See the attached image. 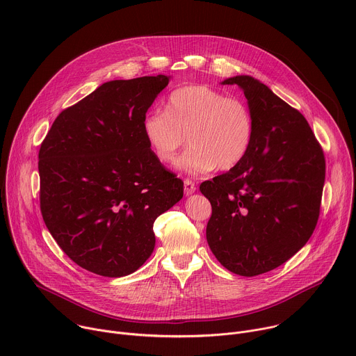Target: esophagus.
Returning <instances> with one entry per match:
<instances>
[{"label":"esophagus","instance_id":"34e87169","mask_svg":"<svg viewBox=\"0 0 356 356\" xmlns=\"http://www.w3.org/2000/svg\"><path fill=\"white\" fill-rule=\"evenodd\" d=\"M195 184H194V181H191L190 179H184V194L186 195H190V194H193L194 191H195Z\"/></svg>","mask_w":356,"mask_h":356}]
</instances>
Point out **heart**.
I'll return each instance as SVG.
<instances>
[{"label": "heart", "instance_id": "heart-1", "mask_svg": "<svg viewBox=\"0 0 356 356\" xmlns=\"http://www.w3.org/2000/svg\"><path fill=\"white\" fill-rule=\"evenodd\" d=\"M154 155L172 163L181 147L190 149L179 168L191 175L229 170L249 152L255 121L248 104L206 86H186L170 92L166 111L152 110L142 122Z\"/></svg>", "mask_w": 356, "mask_h": 356}]
</instances>
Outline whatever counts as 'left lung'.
Instances as JSON below:
<instances>
[{"instance_id": "1", "label": "left lung", "mask_w": 356, "mask_h": 356, "mask_svg": "<svg viewBox=\"0 0 356 356\" xmlns=\"http://www.w3.org/2000/svg\"><path fill=\"white\" fill-rule=\"evenodd\" d=\"M238 84L255 121L246 156L202 181L211 202L207 242L218 262L239 276H258L289 261L313 235L325 180V158L302 114L250 76Z\"/></svg>"}]
</instances>
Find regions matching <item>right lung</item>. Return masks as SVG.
<instances>
[{
	"instance_id": "add662e5",
	"label": "right lung",
	"mask_w": 356,
	"mask_h": 356,
	"mask_svg": "<svg viewBox=\"0 0 356 356\" xmlns=\"http://www.w3.org/2000/svg\"><path fill=\"white\" fill-rule=\"evenodd\" d=\"M163 74L104 83L63 110L39 149V202L58 245L80 268L134 273L155 248V220L183 181L154 155L142 122Z\"/></svg>"
}]
</instances>
